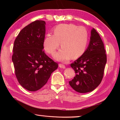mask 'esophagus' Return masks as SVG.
<instances>
[{
	"instance_id": "34e87169",
	"label": "esophagus",
	"mask_w": 120,
	"mask_h": 120,
	"mask_svg": "<svg viewBox=\"0 0 120 120\" xmlns=\"http://www.w3.org/2000/svg\"><path fill=\"white\" fill-rule=\"evenodd\" d=\"M59 67L60 68H63V69H65V68H66V67H65L64 65L62 64H59Z\"/></svg>"
}]
</instances>
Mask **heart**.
I'll return each mask as SVG.
<instances>
[{
  "label": "heart",
  "mask_w": 120,
  "mask_h": 120,
  "mask_svg": "<svg viewBox=\"0 0 120 120\" xmlns=\"http://www.w3.org/2000/svg\"><path fill=\"white\" fill-rule=\"evenodd\" d=\"M88 34L86 28L74 24H62L53 29V35L48 34L43 41L44 50L50 55L54 54L59 48L62 49L55 55L58 61L67 62L71 58L82 56L86 51Z\"/></svg>",
  "instance_id": "b5f03b06"
}]
</instances>
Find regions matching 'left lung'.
Wrapping results in <instances>:
<instances>
[{
    "instance_id": "1",
    "label": "left lung",
    "mask_w": 120,
    "mask_h": 120,
    "mask_svg": "<svg viewBox=\"0 0 120 120\" xmlns=\"http://www.w3.org/2000/svg\"><path fill=\"white\" fill-rule=\"evenodd\" d=\"M104 43L94 28L91 31L90 40L84 53L70 66L76 76L69 85L76 92H92L101 84L104 76L107 58Z\"/></svg>"
}]
</instances>
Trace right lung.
I'll return each mask as SVG.
<instances>
[{
	"mask_svg": "<svg viewBox=\"0 0 120 120\" xmlns=\"http://www.w3.org/2000/svg\"><path fill=\"white\" fill-rule=\"evenodd\" d=\"M45 22L37 20L22 29L14 41L13 62L16 78L27 90L34 92L42 88L58 64L43 50Z\"/></svg>",
	"mask_w": 120,
	"mask_h": 120,
	"instance_id": "obj_1",
	"label": "right lung"
}]
</instances>
